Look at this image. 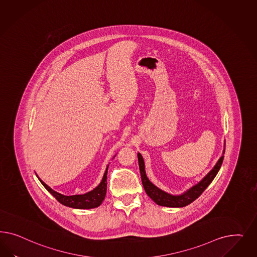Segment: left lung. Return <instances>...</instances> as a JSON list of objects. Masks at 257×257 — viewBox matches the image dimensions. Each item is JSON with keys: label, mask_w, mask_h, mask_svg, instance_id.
<instances>
[{"label": "left lung", "mask_w": 257, "mask_h": 257, "mask_svg": "<svg viewBox=\"0 0 257 257\" xmlns=\"http://www.w3.org/2000/svg\"><path fill=\"white\" fill-rule=\"evenodd\" d=\"M224 152H225V149L223 150L222 156H220V158L218 159V161L215 165V167L207 173V175L201 182H199L197 185H195L191 188L187 190L185 193L181 195L169 194L163 190H161L160 188L156 187L148 179V177L146 175V171H145V165H144L143 157L139 153L138 158H139V165H140L142 185H143L144 189H145V191H146V193H147L149 197L158 205L167 206V207H184V206H187L189 203L194 202L195 200L200 195L202 194V192L205 190V188L210 185L211 182L216 177V175L218 174V171L221 167L222 161H223Z\"/></svg>", "instance_id": "obj_1"}]
</instances>
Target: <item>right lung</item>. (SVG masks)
Masks as SVG:
<instances>
[{
	"label": "right lung",
	"instance_id": "obj_1",
	"mask_svg": "<svg viewBox=\"0 0 257 257\" xmlns=\"http://www.w3.org/2000/svg\"><path fill=\"white\" fill-rule=\"evenodd\" d=\"M109 166V165H108ZM108 166L105 170V172L103 174V177L101 180L100 185L97 187H95L93 190L87 192L86 194L82 195H72V196H66V195L60 194L53 190L49 186L39 179L40 183L43 185V187L46 188L47 190L55 197V199L62 203L65 206H69L71 208H76V209H91V208H96L100 206L102 201L105 198L106 194V187H107V169Z\"/></svg>",
	"mask_w": 257,
	"mask_h": 257
}]
</instances>
